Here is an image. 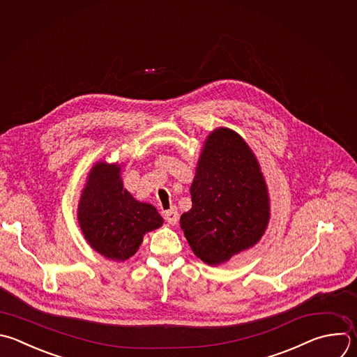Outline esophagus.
<instances>
[{"label": "esophagus", "instance_id": "esophagus-1", "mask_svg": "<svg viewBox=\"0 0 357 357\" xmlns=\"http://www.w3.org/2000/svg\"><path fill=\"white\" fill-rule=\"evenodd\" d=\"M164 218L167 220V222H168V224L175 225V224L178 222V211H176V208H171V210L165 211Z\"/></svg>", "mask_w": 357, "mask_h": 357}]
</instances>
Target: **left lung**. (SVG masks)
<instances>
[{"instance_id":"8db88e82","label":"left lung","mask_w":357,"mask_h":357,"mask_svg":"<svg viewBox=\"0 0 357 357\" xmlns=\"http://www.w3.org/2000/svg\"><path fill=\"white\" fill-rule=\"evenodd\" d=\"M181 228L197 258L217 266L254 247L271 218L268 186L244 139L227 128L208 135Z\"/></svg>"}]
</instances>
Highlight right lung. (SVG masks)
<instances>
[{"instance_id":"obj_1","label":"right lung","mask_w":357,"mask_h":357,"mask_svg":"<svg viewBox=\"0 0 357 357\" xmlns=\"http://www.w3.org/2000/svg\"><path fill=\"white\" fill-rule=\"evenodd\" d=\"M122 167L96 162L78 203V222L86 243L110 261L132 258L146 232L164 222L153 204L136 200L123 188Z\"/></svg>"}]
</instances>
